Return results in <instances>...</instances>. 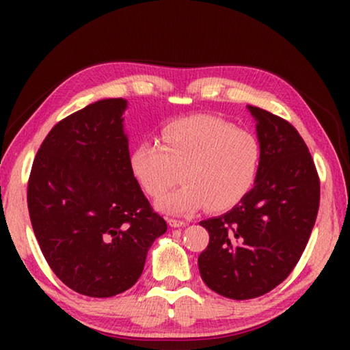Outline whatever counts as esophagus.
Instances as JSON below:
<instances>
[{"instance_id":"1","label":"esophagus","mask_w":350,"mask_h":350,"mask_svg":"<svg viewBox=\"0 0 350 350\" xmlns=\"http://www.w3.org/2000/svg\"><path fill=\"white\" fill-rule=\"evenodd\" d=\"M168 225L171 228H179V227H185L187 222L179 221V219H168Z\"/></svg>"}]
</instances>
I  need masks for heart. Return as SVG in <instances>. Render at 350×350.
<instances>
[{
    "mask_svg": "<svg viewBox=\"0 0 350 350\" xmlns=\"http://www.w3.org/2000/svg\"><path fill=\"white\" fill-rule=\"evenodd\" d=\"M162 145L144 140L134 146L129 167L150 196H161L180 177L183 185L157 199L171 215H188L206 205L211 211L233 208L258 180L262 150L248 131L222 118L196 114L167 123Z\"/></svg>",
    "mask_w": 350,
    "mask_h": 350,
    "instance_id": "heart-1",
    "label": "heart"
}]
</instances>
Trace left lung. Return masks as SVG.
Listing matches in <instances>:
<instances>
[{
    "mask_svg": "<svg viewBox=\"0 0 350 350\" xmlns=\"http://www.w3.org/2000/svg\"><path fill=\"white\" fill-rule=\"evenodd\" d=\"M262 150L258 180L232 210L199 224L210 234L198 264L204 282L230 299H252L290 275L310 238L319 179L309 148L284 118L247 106Z\"/></svg>",
    "mask_w": 350,
    "mask_h": 350,
    "instance_id": "obj_1",
    "label": "left lung"
}]
</instances>
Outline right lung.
<instances>
[{
  "instance_id": "1",
  "label": "right lung",
  "mask_w": 350,
  "mask_h": 350,
  "mask_svg": "<svg viewBox=\"0 0 350 350\" xmlns=\"http://www.w3.org/2000/svg\"><path fill=\"white\" fill-rule=\"evenodd\" d=\"M126 108L125 98H103L63 118L29 177V215L47 264L92 298L131 288L167 232L129 167Z\"/></svg>"
}]
</instances>
